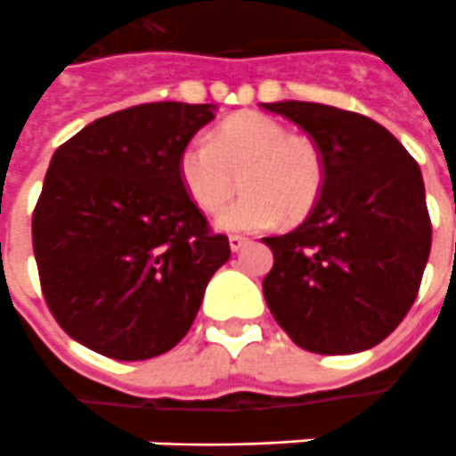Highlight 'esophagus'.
I'll return each mask as SVG.
<instances>
[{
	"label": "esophagus",
	"mask_w": 456,
	"mask_h": 456,
	"mask_svg": "<svg viewBox=\"0 0 456 456\" xmlns=\"http://www.w3.org/2000/svg\"><path fill=\"white\" fill-rule=\"evenodd\" d=\"M248 244H251V241H248L246 237H237V234H234V237H229V248H232V251H241V248Z\"/></svg>",
	"instance_id": "1"
}]
</instances>
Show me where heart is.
Wrapping results in <instances>:
<instances>
[{
    "instance_id": "b5f03b06",
    "label": "heart",
    "mask_w": 456,
    "mask_h": 456,
    "mask_svg": "<svg viewBox=\"0 0 456 456\" xmlns=\"http://www.w3.org/2000/svg\"><path fill=\"white\" fill-rule=\"evenodd\" d=\"M176 168L188 198L205 212H217L237 193L241 174L246 193L217 217L224 232H263L282 217L299 222L316 208L326 183L322 147L256 110L222 120L210 140H188Z\"/></svg>"
}]
</instances>
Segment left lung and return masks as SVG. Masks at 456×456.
I'll return each instance as SVG.
<instances>
[{
  "instance_id": "1",
  "label": "left lung",
  "mask_w": 456,
  "mask_h": 456,
  "mask_svg": "<svg viewBox=\"0 0 456 456\" xmlns=\"http://www.w3.org/2000/svg\"><path fill=\"white\" fill-rule=\"evenodd\" d=\"M263 108L299 125L326 159V183L309 217L263 239L275 258L263 278L268 309L309 353L372 348L416 302L430 256L420 168L372 118L309 101Z\"/></svg>"
}]
</instances>
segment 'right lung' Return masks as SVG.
I'll list each match as a JSON object with an SVG mask.
<instances>
[{
	"label": "right lung",
	"instance_id": "add662e5",
	"mask_svg": "<svg viewBox=\"0 0 456 456\" xmlns=\"http://www.w3.org/2000/svg\"><path fill=\"white\" fill-rule=\"evenodd\" d=\"M212 118V103H142L57 147L33 210V254L69 338L134 362L171 350L193 326L208 282L232 256L176 168Z\"/></svg>",
	"mask_w": 456,
	"mask_h": 456
}]
</instances>
